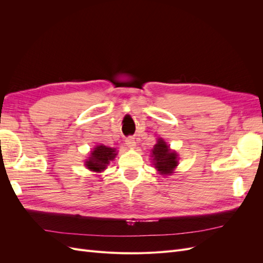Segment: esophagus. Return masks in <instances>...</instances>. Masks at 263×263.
Instances as JSON below:
<instances>
[{
	"mask_svg": "<svg viewBox=\"0 0 263 263\" xmlns=\"http://www.w3.org/2000/svg\"><path fill=\"white\" fill-rule=\"evenodd\" d=\"M126 145L127 147L129 148H135L136 147V141H135V138L134 137H128L126 139Z\"/></svg>",
	"mask_w": 263,
	"mask_h": 263,
	"instance_id": "34e87169",
	"label": "esophagus"
}]
</instances>
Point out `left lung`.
<instances>
[{"label": "left lung", "mask_w": 263, "mask_h": 263, "mask_svg": "<svg viewBox=\"0 0 263 263\" xmlns=\"http://www.w3.org/2000/svg\"><path fill=\"white\" fill-rule=\"evenodd\" d=\"M151 151H153V154H151L153 162L157 171H159L161 176H170L171 173H173L179 163L178 154L176 151L171 150L162 138L157 140V144Z\"/></svg>", "instance_id": "left-lung-1"}]
</instances>
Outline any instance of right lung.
I'll list each match as a JSON object with an SVG mask.
<instances>
[{
    "instance_id": "obj_1",
    "label": "right lung",
    "mask_w": 263,
    "mask_h": 263,
    "mask_svg": "<svg viewBox=\"0 0 263 263\" xmlns=\"http://www.w3.org/2000/svg\"><path fill=\"white\" fill-rule=\"evenodd\" d=\"M116 155L117 153L115 148L98 145L93 149V151H91V156L85 161V166L93 172L104 171L109 161L114 160Z\"/></svg>"
}]
</instances>
